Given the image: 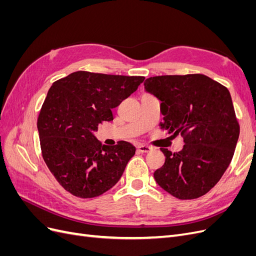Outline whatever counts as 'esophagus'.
Segmentation results:
<instances>
[{"mask_svg": "<svg viewBox=\"0 0 256 256\" xmlns=\"http://www.w3.org/2000/svg\"><path fill=\"white\" fill-rule=\"evenodd\" d=\"M138 150L140 152H150L152 150V147L147 146V145H138Z\"/></svg>", "mask_w": 256, "mask_h": 256, "instance_id": "obj_1", "label": "esophagus"}]
</instances>
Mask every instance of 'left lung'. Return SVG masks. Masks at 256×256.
<instances>
[{
	"label": "left lung",
	"mask_w": 256,
	"mask_h": 256,
	"mask_svg": "<svg viewBox=\"0 0 256 256\" xmlns=\"http://www.w3.org/2000/svg\"><path fill=\"white\" fill-rule=\"evenodd\" d=\"M144 86L161 102V128L184 143L178 152L161 148L166 161L154 180L180 200L206 194L226 171L239 136L228 90L200 74L150 76Z\"/></svg>",
	"instance_id": "obj_1"
}]
</instances>
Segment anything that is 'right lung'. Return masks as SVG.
Listing matches in <instances>:
<instances>
[{"instance_id":"1","label":"right lung","mask_w":256,"mask_h":256,"mask_svg":"<svg viewBox=\"0 0 256 256\" xmlns=\"http://www.w3.org/2000/svg\"><path fill=\"white\" fill-rule=\"evenodd\" d=\"M144 76L76 72L52 84L37 120L42 158L72 196H102L120 180L136 147L102 145L95 131L113 120L112 109L136 90Z\"/></svg>"}]
</instances>
